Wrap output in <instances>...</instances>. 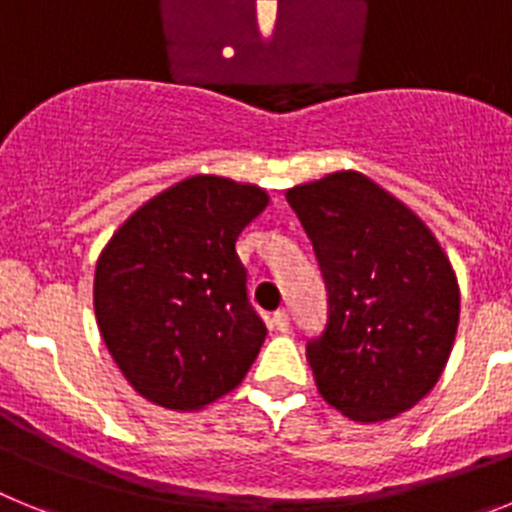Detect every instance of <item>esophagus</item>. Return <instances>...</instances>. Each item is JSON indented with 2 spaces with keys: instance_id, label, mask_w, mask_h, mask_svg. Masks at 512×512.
Segmentation results:
<instances>
[{
  "instance_id": "obj_1",
  "label": "esophagus",
  "mask_w": 512,
  "mask_h": 512,
  "mask_svg": "<svg viewBox=\"0 0 512 512\" xmlns=\"http://www.w3.org/2000/svg\"><path fill=\"white\" fill-rule=\"evenodd\" d=\"M271 328L279 330V333H287L289 330V312L287 310H277L271 315Z\"/></svg>"
}]
</instances>
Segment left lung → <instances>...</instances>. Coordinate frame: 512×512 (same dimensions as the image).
Here are the masks:
<instances>
[{
	"instance_id": "obj_1",
	"label": "left lung",
	"mask_w": 512,
	"mask_h": 512,
	"mask_svg": "<svg viewBox=\"0 0 512 512\" xmlns=\"http://www.w3.org/2000/svg\"><path fill=\"white\" fill-rule=\"evenodd\" d=\"M328 287V328L307 361L328 405L379 423L418 405L446 369L459 282L431 228L361 171L287 189Z\"/></svg>"
}]
</instances>
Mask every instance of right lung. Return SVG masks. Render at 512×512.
<instances>
[{
  "instance_id": "add662e5",
  "label": "right lung",
  "mask_w": 512,
  "mask_h": 512,
  "mask_svg": "<svg viewBox=\"0 0 512 512\" xmlns=\"http://www.w3.org/2000/svg\"><path fill=\"white\" fill-rule=\"evenodd\" d=\"M266 189L194 174L112 233L94 269L102 341L140 397L192 413L235 390L266 338L235 241Z\"/></svg>"
}]
</instances>
